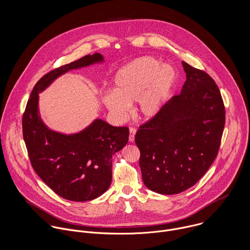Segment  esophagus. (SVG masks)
Here are the masks:
<instances>
[{
    "label": "esophagus",
    "mask_w": 250,
    "mask_h": 250,
    "mask_svg": "<svg viewBox=\"0 0 250 250\" xmlns=\"http://www.w3.org/2000/svg\"><path fill=\"white\" fill-rule=\"evenodd\" d=\"M137 130L135 128H131L130 129V135H129V142L130 143H134L135 142V135H136Z\"/></svg>",
    "instance_id": "34e87169"
}]
</instances>
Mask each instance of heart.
I'll return each instance as SVG.
<instances>
[{"label": "heart", "mask_w": 250, "mask_h": 250, "mask_svg": "<svg viewBox=\"0 0 250 250\" xmlns=\"http://www.w3.org/2000/svg\"><path fill=\"white\" fill-rule=\"evenodd\" d=\"M177 81V72L170 64L153 57L139 58L115 73L113 90L106 92L102 101L118 120L127 117L130 105L138 102V115L150 120L166 105Z\"/></svg>", "instance_id": "b5f03b06"}]
</instances>
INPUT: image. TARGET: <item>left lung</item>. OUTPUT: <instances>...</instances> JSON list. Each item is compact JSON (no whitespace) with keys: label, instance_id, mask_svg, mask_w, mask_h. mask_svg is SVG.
Instances as JSON below:
<instances>
[{"label":"left lung","instance_id":"obj_1","mask_svg":"<svg viewBox=\"0 0 250 250\" xmlns=\"http://www.w3.org/2000/svg\"><path fill=\"white\" fill-rule=\"evenodd\" d=\"M187 80L179 95L136 134L144 185L161 194L180 193L206 173L217 155L225 108L214 80L182 62Z\"/></svg>","mask_w":250,"mask_h":250}]
</instances>
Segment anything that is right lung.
<instances>
[{
  "instance_id": "add662e5",
  "label": "right lung",
  "mask_w": 250,
  "mask_h": 250,
  "mask_svg": "<svg viewBox=\"0 0 250 250\" xmlns=\"http://www.w3.org/2000/svg\"><path fill=\"white\" fill-rule=\"evenodd\" d=\"M104 62L95 53L44 75L36 83L23 114V138L37 175L64 199L83 202L102 195L111 182V158L129 140L127 127L95 119L83 131L64 135L49 129L38 109V94L73 69Z\"/></svg>"
}]
</instances>
